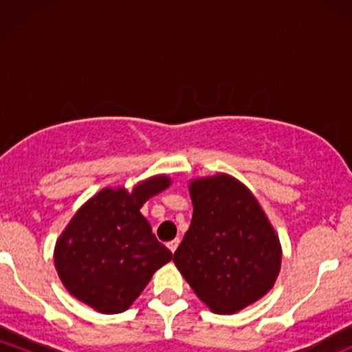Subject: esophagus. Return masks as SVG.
Here are the masks:
<instances>
[{
	"label": "esophagus",
	"mask_w": 352,
	"mask_h": 352,
	"mask_svg": "<svg viewBox=\"0 0 352 352\" xmlns=\"http://www.w3.org/2000/svg\"><path fill=\"white\" fill-rule=\"evenodd\" d=\"M180 245V240H179V238H175V240H172V241H168V243H167V246H168V250H170V252L173 253V252H175V250H177V246H179Z\"/></svg>",
	"instance_id": "obj_1"
}]
</instances>
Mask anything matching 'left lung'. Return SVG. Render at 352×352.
<instances>
[{"mask_svg":"<svg viewBox=\"0 0 352 352\" xmlns=\"http://www.w3.org/2000/svg\"><path fill=\"white\" fill-rule=\"evenodd\" d=\"M188 192L192 223L173 263L213 313H238L273 288L280 240L253 193L232 175L197 179Z\"/></svg>","mask_w":352,"mask_h":352,"instance_id":"1","label":"left lung"}]
</instances>
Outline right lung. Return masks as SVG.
Returning a JSON list of instances; mask_svg holds the SVG:
<instances>
[{"mask_svg": "<svg viewBox=\"0 0 352 352\" xmlns=\"http://www.w3.org/2000/svg\"><path fill=\"white\" fill-rule=\"evenodd\" d=\"M170 184L167 175H155L132 192L102 188L76 212L54 248L56 270L72 296L99 313H122L172 260L140 213L145 201Z\"/></svg>", "mask_w": 352, "mask_h": 352, "instance_id": "right-lung-1", "label": "right lung"}]
</instances>
